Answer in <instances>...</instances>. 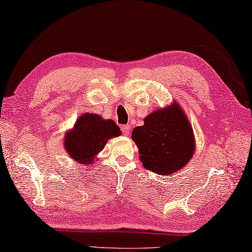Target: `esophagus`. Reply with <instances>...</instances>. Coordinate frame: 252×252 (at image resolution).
Wrapping results in <instances>:
<instances>
[{
    "label": "esophagus",
    "mask_w": 252,
    "mask_h": 252,
    "mask_svg": "<svg viewBox=\"0 0 252 252\" xmlns=\"http://www.w3.org/2000/svg\"><path fill=\"white\" fill-rule=\"evenodd\" d=\"M121 131H122V133H124V135H126V136H128V134H130V131H131V126L128 125L122 126Z\"/></svg>",
    "instance_id": "34e87169"
}]
</instances>
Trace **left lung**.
<instances>
[{"label":"left lung","instance_id":"left-lung-1","mask_svg":"<svg viewBox=\"0 0 252 252\" xmlns=\"http://www.w3.org/2000/svg\"><path fill=\"white\" fill-rule=\"evenodd\" d=\"M132 139L145 168L163 176L182 169L195 151L191 126L178 104L150 114L134 128Z\"/></svg>","mask_w":252,"mask_h":252}]
</instances>
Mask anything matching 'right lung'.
<instances>
[{"label": "right lung", "instance_id": "right-lung-1", "mask_svg": "<svg viewBox=\"0 0 252 252\" xmlns=\"http://www.w3.org/2000/svg\"><path fill=\"white\" fill-rule=\"evenodd\" d=\"M120 134L119 126L113 120H103L96 114H84L75 122L73 130L64 136V149L76 162L92 164L107 140Z\"/></svg>", "mask_w": 252, "mask_h": 252}]
</instances>
